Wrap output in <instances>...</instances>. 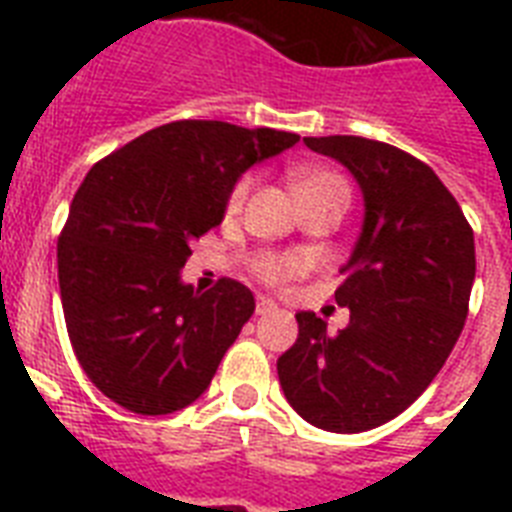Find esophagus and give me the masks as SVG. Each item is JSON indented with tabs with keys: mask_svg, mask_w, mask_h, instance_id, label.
Listing matches in <instances>:
<instances>
[{
	"mask_svg": "<svg viewBox=\"0 0 512 512\" xmlns=\"http://www.w3.org/2000/svg\"><path fill=\"white\" fill-rule=\"evenodd\" d=\"M255 311L260 313V316H265V313H276V311H279V305L273 303L271 297L260 295V297H257V305H255Z\"/></svg>",
	"mask_w": 512,
	"mask_h": 512,
	"instance_id": "34e87169",
	"label": "esophagus"
}]
</instances>
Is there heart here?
<instances>
[{"label":"heart","instance_id":"heart-1","mask_svg":"<svg viewBox=\"0 0 512 512\" xmlns=\"http://www.w3.org/2000/svg\"><path fill=\"white\" fill-rule=\"evenodd\" d=\"M289 180H292V188H295V196H308V193L324 191V188H345L348 185L342 180V175L332 170H321V167H295L289 172ZM249 188H252V177L244 175L239 183L233 185L231 196H228V209L236 212V209L244 204ZM305 268L303 255H295V252H260V255L252 257V271H255L257 279H263L265 284H284L292 276Z\"/></svg>","mask_w":512,"mask_h":512}]
</instances>
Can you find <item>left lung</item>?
<instances>
[{
	"label": "left lung",
	"mask_w": 512,
	"mask_h": 512,
	"mask_svg": "<svg viewBox=\"0 0 512 512\" xmlns=\"http://www.w3.org/2000/svg\"><path fill=\"white\" fill-rule=\"evenodd\" d=\"M305 146L356 177L364 225L335 292L350 324L329 335L327 321L300 311L276 369L303 420L364 433L414 404L452 353L476 279L473 228L436 172L401 148L356 135Z\"/></svg>",
	"instance_id": "1"
}]
</instances>
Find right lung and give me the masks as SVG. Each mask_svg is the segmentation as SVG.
Wrapping results in <instances>:
<instances>
[{
	"label": "right lung",
	"instance_id": "add662e5",
	"mask_svg": "<svg viewBox=\"0 0 512 512\" xmlns=\"http://www.w3.org/2000/svg\"><path fill=\"white\" fill-rule=\"evenodd\" d=\"M295 132L183 119L100 159L74 193L58 239L68 337L95 388L135 414L185 409L209 388L255 313L244 284L180 281L191 241L220 225L252 164Z\"/></svg>",
	"mask_w": 512,
	"mask_h": 512
}]
</instances>
